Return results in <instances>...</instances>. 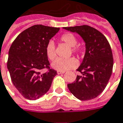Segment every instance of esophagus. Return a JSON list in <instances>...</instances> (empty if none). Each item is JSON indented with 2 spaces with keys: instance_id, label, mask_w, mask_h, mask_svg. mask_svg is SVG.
Wrapping results in <instances>:
<instances>
[{
  "instance_id": "esophagus-1",
  "label": "esophagus",
  "mask_w": 123,
  "mask_h": 123,
  "mask_svg": "<svg viewBox=\"0 0 123 123\" xmlns=\"http://www.w3.org/2000/svg\"><path fill=\"white\" fill-rule=\"evenodd\" d=\"M63 73H65L64 71H57V74H58V75H60V74H63Z\"/></svg>"
}]
</instances>
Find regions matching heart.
Here are the masks:
<instances>
[{
  "instance_id": "b5f03b06",
  "label": "heart",
  "mask_w": 123,
  "mask_h": 123,
  "mask_svg": "<svg viewBox=\"0 0 123 123\" xmlns=\"http://www.w3.org/2000/svg\"><path fill=\"white\" fill-rule=\"evenodd\" d=\"M61 40L66 45L71 48L72 52L75 54H79L81 52V48L75 46L77 42V37L72 33H65L61 37ZM46 54L50 60H53L56 57L55 45L52 41H50L46 46ZM78 65L77 61L74 58L67 59L57 58L52 63V67L59 71H66L69 69L75 68Z\"/></svg>"
}]
</instances>
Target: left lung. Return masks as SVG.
<instances>
[{
	"mask_svg": "<svg viewBox=\"0 0 123 123\" xmlns=\"http://www.w3.org/2000/svg\"><path fill=\"white\" fill-rule=\"evenodd\" d=\"M79 34L86 43V53L79 68L81 75L67 85L71 93L80 100L96 98L105 89L113 68L110 44L102 33L88 25L63 27Z\"/></svg>",
	"mask_w": 123,
	"mask_h": 123,
	"instance_id": "obj_1",
	"label": "left lung"
}]
</instances>
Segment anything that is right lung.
I'll use <instances>...</instances> for the list:
<instances>
[{
    "label": "right lung",
    "instance_id": "add662e5",
    "mask_svg": "<svg viewBox=\"0 0 123 123\" xmlns=\"http://www.w3.org/2000/svg\"><path fill=\"white\" fill-rule=\"evenodd\" d=\"M60 30L35 25L24 30L16 37L9 51L7 68L13 85L27 100H36L49 90L57 75L50 69L46 46ZM48 72L42 74L44 68Z\"/></svg>",
    "mask_w": 123,
    "mask_h": 123
}]
</instances>
